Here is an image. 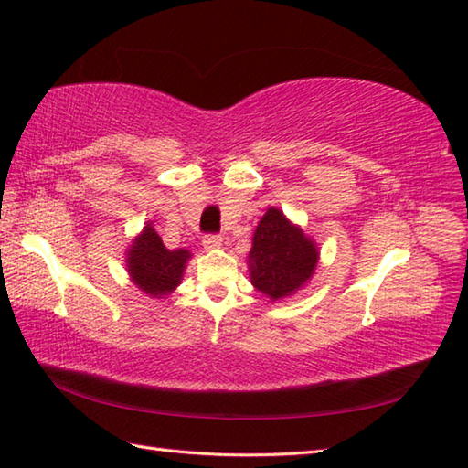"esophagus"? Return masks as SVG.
Returning <instances> with one entry per match:
<instances>
[{
    "label": "esophagus",
    "mask_w": 468,
    "mask_h": 468,
    "mask_svg": "<svg viewBox=\"0 0 468 468\" xmlns=\"http://www.w3.org/2000/svg\"><path fill=\"white\" fill-rule=\"evenodd\" d=\"M223 245V237L221 235H207L205 239H203V247L205 250H208V251H213V250H218V247Z\"/></svg>",
    "instance_id": "34e87169"
}]
</instances>
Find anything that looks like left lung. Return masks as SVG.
<instances>
[{
	"instance_id": "left-lung-1",
	"label": "left lung",
	"mask_w": 468,
	"mask_h": 468,
	"mask_svg": "<svg viewBox=\"0 0 468 468\" xmlns=\"http://www.w3.org/2000/svg\"><path fill=\"white\" fill-rule=\"evenodd\" d=\"M320 260L317 245L280 208L270 207L257 223L250 263L251 283L271 302L295 293L310 282Z\"/></svg>"
}]
</instances>
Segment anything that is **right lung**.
<instances>
[{"mask_svg":"<svg viewBox=\"0 0 468 468\" xmlns=\"http://www.w3.org/2000/svg\"><path fill=\"white\" fill-rule=\"evenodd\" d=\"M191 251L166 250L153 223H146L126 251V270L138 290L151 297H165L181 283Z\"/></svg>","mask_w":468,"mask_h":468,"instance_id":"obj_1","label":"right lung"}]
</instances>
